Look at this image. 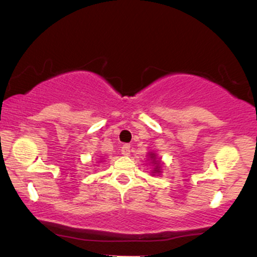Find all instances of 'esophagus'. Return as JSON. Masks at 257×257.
Segmentation results:
<instances>
[{
  "label": "esophagus",
  "mask_w": 257,
  "mask_h": 257,
  "mask_svg": "<svg viewBox=\"0 0 257 257\" xmlns=\"http://www.w3.org/2000/svg\"><path fill=\"white\" fill-rule=\"evenodd\" d=\"M120 152H122L123 156H129L131 155V146H129L128 144H125V145H123L122 149H120Z\"/></svg>",
  "instance_id": "esophagus-1"
}]
</instances>
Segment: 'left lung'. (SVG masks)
Masks as SVG:
<instances>
[{
	"mask_svg": "<svg viewBox=\"0 0 257 257\" xmlns=\"http://www.w3.org/2000/svg\"><path fill=\"white\" fill-rule=\"evenodd\" d=\"M150 158H151V161H152V163L155 164V168H153V175H155V174H159L161 173V167H159V162L157 161V158H156V153H150Z\"/></svg>",
	"mask_w": 257,
	"mask_h": 257,
	"instance_id": "8db88e82",
	"label": "left lung"
}]
</instances>
